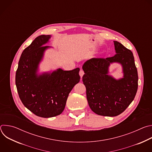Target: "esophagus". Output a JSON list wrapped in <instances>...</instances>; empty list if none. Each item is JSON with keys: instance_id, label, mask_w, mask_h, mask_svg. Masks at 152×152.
<instances>
[{"instance_id": "esophagus-1", "label": "esophagus", "mask_w": 152, "mask_h": 152, "mask_svg": "<svg viewBox=\"0 0 152 152\" xmlns=\"http://www.w3.org/2000/svg\"><path fill=\"white\" fill-rule=\"evenodd\" d=\"M83 75H84V72H83V70L81 69V70H80V72H79V75H80V76L81 78L82 77V76H83Z\"/></svg>"}]
</instances>
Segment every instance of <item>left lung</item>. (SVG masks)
I'll return each mask as SVG.
<instances>
[{"label":"left lung","mask_w":152,"mask_h":152,"mask_svg":"<svg viewBox=\"0 0 152 152\" xmlns=\"http://www.w3.org/2000/svg\"><path fill=\"white\" fill-rule=\"evenodd\" d=\"M116 54L106 58H91L83 65L82 81L86 99L96 114L115 117L125 111L134 100L138 89V72L131 50L114 41ZM120 63L124 77L115 80L108 75L110 64Z\"/></svg>","instance_id":"obj_1"}]
</instances>
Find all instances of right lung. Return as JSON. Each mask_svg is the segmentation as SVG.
I'll list each match as a JSON object with an SVG mask.
<instances>
[{
	"label": "right lung",
	"mask_w": 152,
	"mask_h": 152,
	"mask_svg": "<svg viewBox=\"0 0 152 152\" xmlns=\"http://www.w3.org/2000/svg\"><path fill=\"white\" fill-rule=\"evenodd\" d=\"M50 37L39 35L23 50L15 74V85L21 102L35 115L43 118L61 114L69 93L80 81L79 68L37 73L45 50L50 48L45 46Z\"/></svg>",
	"instance_id": "add662e5"
}]
</instances>
